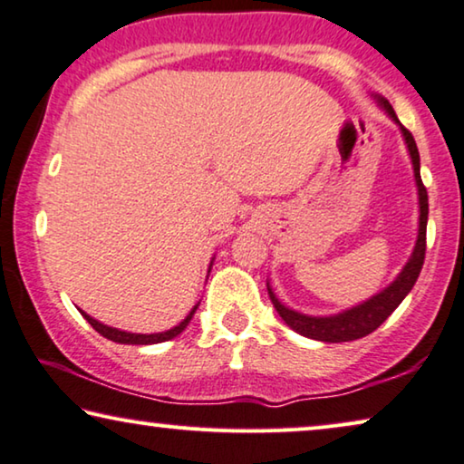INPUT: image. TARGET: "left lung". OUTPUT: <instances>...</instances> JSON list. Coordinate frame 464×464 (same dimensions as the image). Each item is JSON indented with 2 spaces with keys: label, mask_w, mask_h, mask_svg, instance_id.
Returning a JSON list of instances; mask_svg holds the SVG:
<instances>
[{
  "label": "left lung",
  "mask_w": 464,
  "mask_h": 464,
  "mask_svg": "<svg viewBox=\"0 0 464 464\" xmlns=\"http://www.w3.org/2000/svg\"><path fill=\"white\" fill-rule=\"evenodd\" d=\"M382 109H385L389 115H392L393 121H398V115L392 109V104L387 102L385 98H381ZM400 123V121H398ZM401 127V133H404L408 150H411L412 157V165H414V178H416V186H419V203H420V227H419V238H416V246L411 261H408L404 270L398 276V280L393 282L392 286H387L385 291L379 293L377 297H372L366 304H362L353 310L343 312L339 315H331V318H312V315H304L297 314L293 310H288L280 304L270 288V299L276 312L280 314V318L286 322V326H291L295 333L304 334V337H310L315 341H326V343H341V341H355L366 337L372 331L385 322L392 312L398 307L408 293L412 291L416 278H419L420 267L425 264V251H427V216H429V198H427V188L420 179V159H419V149H416V142L412 138V133L406 130L404 125Z\"/></svg>",
  "instance_id": "8db88e82"
}]
</instances>
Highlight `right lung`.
Instances as JSON below:
<instances>
[{
    "mask_svg": "<svg viewBox=\"0 0 464 464\" xmlns=\"http://www.w3.org/2000/svg\"><path fill=\"white\" fill-rule=\"evenodd\" d=\"M197 307H198V304L192 307V312L186 315V318L179 322L178 326H173L171 331H167V333H157V334H136V333H125V331H119V328H112V326H106V324H102V322H98V320H93L92 315H87L85 312H82V315L83 318L90 322V324L93 326V331H98L100 334H102V337H106V339H111V341H115V343H127V345H152V343H163V341H169V339H173V337H178L179 333L184 331V328L188 326V322L192 320V315H194V312H197Z\"/></svg>",
    "mask_w": 464,
    "mask_h": 464,
    "instance_id": "add662e5",
    "label": "right lung"
}]
</instances>
